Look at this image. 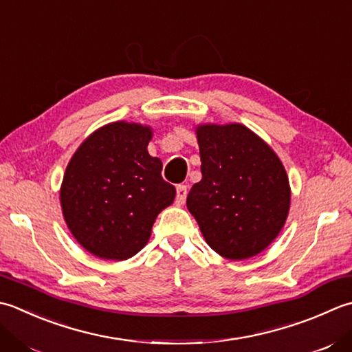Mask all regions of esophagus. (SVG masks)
Masks as SVG:
<instances>
[{"mask_svg": "<svg viewBox=\"0 0 352 352\" xmlns=\"http://www.w3.org/2000/svg\"><path fill=\"white\" fill-rule=\"evenodd\" d=\"M186 197H188V186L178 184L177 186V197H175L177 206H183L184 201H186Z\"/></svg>", "mask_w": 352, "mask_h": 352, "instance_id": "34e87169", "label": "esophagus"}]
</instances>
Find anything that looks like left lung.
I'll return each mask as SVG.
<instances>
[{"mask_svg":"<svg viewBox=\"0 0 352 352\" xmlns=\"http://www.w3.org/2000/svg\"><path fill=\"white\" fill-rule=\"evenodd\" d=\"M201 180L188 209L213 250L247 259L278 236L290 209V184L278 155L239 123L197 128Z\"/></svg>","mask_w":352,"mask_h":352,"instance_id":"obj_1","label":"left lung"}]
</instances>
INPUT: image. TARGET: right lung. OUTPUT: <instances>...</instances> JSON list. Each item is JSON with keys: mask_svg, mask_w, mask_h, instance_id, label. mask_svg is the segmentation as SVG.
<instances>
[{"mask_svg": "<svg viewBox=\"0 0 352 352\" xmlns=\"http://www.w3.org/2000/svg\"><path fill=\"white\" fill-rule=\"evenodd\" d=\"M153 133L114 122L96 131L68 163L60 188L65 223L85 250L123 261L139 253L175 188L162 177L160 158L148 154Z\"/></svg>", "mask_w": 352, "mask_h": 352, "instance_id": "add662e5", "label": "right lung"}]
</instances>
